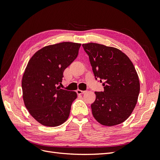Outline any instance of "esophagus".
<instances>
[{"label":"esophagus","instance_id":"1","mask_svg":"<svg viewBox=\"0 0 160 160\" xmlns=\"http://www.w3.org/2000/svg\"><path fill=\"white\" fill-rule=\"evenodd\" d=\"M85 93V91H82V90H80V89H77V93L78 95H82Z\"/></svg>","mask_w":160,"mask_h":160}]
</instances>
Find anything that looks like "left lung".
<instances>
[{"label":"left lung","instance_id":"8db88e82","mask_svg":"<svg viewBox=\"0 0 160 160\" xmlns=\"http://www.w3.org/2000/svg\"><path fill=\"white\" fill-rule=\"evenodd\" d=\"M95 79L103 92H95L92 114L100 124L113 126L124 122L133 112L140 90L139 77L129 58L117 48L98 43L83 44Z\"/></svg>","mask_w":160,"mask_h":160}]
</instances>
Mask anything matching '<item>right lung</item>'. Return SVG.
<instances>
[{
    "label": "right lung",
    "instance_id": "right-lung-1",
    "mask_svg": "<svg viewBox=\"0 0 160 160\" xmlns=\"http://www.w3.org/2000/svg\"><path fill=\"white\" fill-rule=\"evenodd\" d=\"M81 45L72 42L47 45L28 62L22 78V98L28 113L42 125L59 126L69 118L77 93L57 86L78 55Z\"/></svg>",
    "mask_w": 160,
    "mask_h": 160
}]
</instances>
